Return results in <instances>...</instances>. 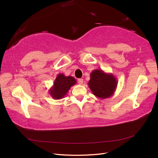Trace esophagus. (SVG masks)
Wrapping results in <instances>:
<instances>
[{
  "label": "esophagus",
  "instance_id": "1",
  "mask_svg": "<svg viewBox=\"0 0 158 158\" xmlns=\"http://www.w3.org/2000/svg\"><path fill=\"white\" fill-rule=\"evenodd\" d=\"M78 84H79L80 85H82V84H83V82H84V80H83V79H82V78H80V79L78 80Z\"/></svg>",
  "mask_w": 158,
  "mask_h": 158
}]
</instances>
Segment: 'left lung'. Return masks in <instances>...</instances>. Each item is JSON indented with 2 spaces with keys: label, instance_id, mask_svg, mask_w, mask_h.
Listing matches in <instances>:
<instances>
[{
  "label": "left lung",
  "instance_id": "left-lung-1",
  "mask_svg": "<svg viewBox=\"0 0 158 158\" xmlns=\"http://www.w3.org/2000/svg\"><path fill=\"white\" fill-rule=\"evenodd\" d=\"M117 80L113 74L102 69H95L90 74L88 84L93 94L102 99L111 97L117 86Z\"/></svg>",
  "mask_w": 158,
  "mask_h": 158
}]
</instances>
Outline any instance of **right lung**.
<instances>
[{
	"label": "right lung",
	"instance_id": "obj_1",
	"mask_svg": "<svg viewBox=\"0 0 158 158\" xmlns=\"http://www.w3.org/2000/svg\"><path fill=\"white\" fill-rule=\"evenodd\" d=\"M76 84V80L73 76H66L64 74H59L52 86L49 89V93L54 99H62L64 98L70 88Z\"/></svg>",
	"mask_w": 158,
	"mask_h": 158
}]
</instances>
